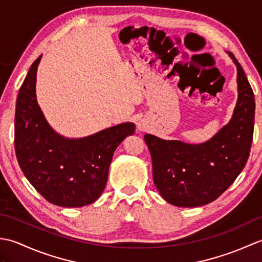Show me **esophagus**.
I'll return each mask as SVG.
<instances>
[{
    "mask_svg": "<svg viewBox=\"0 0 262 262\" xmlns=\"http://www.w3.org/2000/svg\"><path fill=\"white\" fill-rule=\"evenodd\" d=\"M138 130H144V126L141 125V124H138Z\"/></svg>",
    "mask_w": 262,
    "mask_h": 262,
    "instance_id": "obj_1",
    "label": "esophagus"
}]
</instances>
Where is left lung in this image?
Wrapping results in <instances>:
<instances>
[{"label":"left lung","mask_w":262,"mask_h":262,"mask_svg":"<svg viewBox=\"0 0 262 262\" xmlns=\"http://www.w3.org/2000/svg\"><path fill=\"white\" fill-rule=\"evenodd\" d=\"M237 70V101L231 120L200 144L144 136L152 158L153 180L166 202L198 207L214 202L246 165L253 138L254 94L240 63L227 53Z\"/></svg>","instance_id":"left-lung-1"}]
</instances>
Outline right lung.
Here are the masks:
<instances>
[{
  "label": "right lung",
  "mask_w": 262,
  "mask_h": 262,
  "mask_svg": "<svg viewBox=\"0 0 262 262\" xmlns=\"http://www.w3.org/2000/svg\"><path fill=\"white\" fill-rule=\"evenodd\" d=\"M41 56L32 63L16 99V159L27 179L49 203L82 207L101 196L114 152L134 134L135 125L122 122L82 138L59 135L37 102L36 77Z\"/></svg>",
  "instance_id": "add662e5"
}]
</instances>
